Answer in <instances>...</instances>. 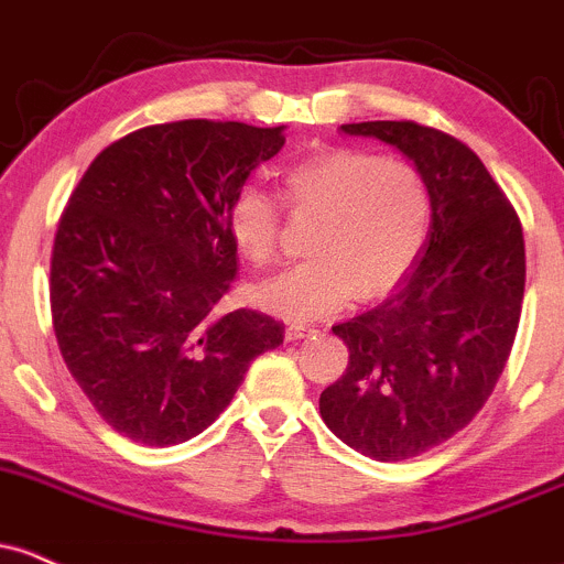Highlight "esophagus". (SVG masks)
<instances>
[{
    "mask_svg": "<svg viewBox=\"0 0 564 564\" xmlns=\"http://www.w3.org/2000/svg\"><path fill=\"white\" fill-rule=\"evenodd\" d=\"M318 329L314 327H305V324H292V327H286V340H300V338H311V335H316Z\"/></svg>",
    "mask_w": 564,
    "mask_h": 564,
    "instance_id": "esophagus-1",
    "label": "esophagus"
}]
</instances>
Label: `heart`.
Wrapping results in <instances>:
<instances>
[{
  "mask_svg": "<svg viewBox=\"0 0 564 564\" xmlns=\"http://www.w3.org/2000/svg\"><path fill=\"white\" fill-rule=\"evenodd\" d=\"M283 198L297 213H316L314 259L256 283L261 311L289 322H314L344 308L355 294L392 292L423 253L431 231V196L417 169L360 150H322L283 174ZM229 237L253 264L275 256L278 202L246 185L226 215Z\"/></svg>",
  "mask_w": 564,
  "mask_h": 564,
  "instance_id": "obj_1",
  "label": "heart"
}]
</instances>
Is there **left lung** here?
<instances>
[{"label": "left lung", "instance_id": "8db88e82", "mask_svg": "<svg viewBox=\"0 0 564 564\" xmlns=\"http://www.w3.org/2000/svg\"><path fill=\"white\" fill-rule=\"evenodd\" d=\"M340 130L414 163L431 196V231L382 305L333 327L349 366L318 412L362 456L414 458L480 412L508 362L524 300V235L502 187L453 135L417 122Z\"/></svg>", "mask_w": 564, "mask_h": 564}]
</instances>
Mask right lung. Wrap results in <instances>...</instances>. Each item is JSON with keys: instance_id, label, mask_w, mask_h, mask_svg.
Returning a JSON list of instances; mask_svg holds the SVG:
<instances>
[{"instance_id": "right-lung-1", "label": "right lung", "mask_w": 564, "mask_h": 564, "mask_svg": "<svg viewBox=\"0 0 564 564\" xmlns=\"http://www.w3.org/2000/svg\"><path fill=\"white\" fill-rule=\"evenodd\" d=\"M281 128L152 124L106 147L73 191L51 256V316L67 371L128 440H193L248 366L283 344L259 311L220 314L237 275L226 215Z\"/></svg>"}]
</instances>
